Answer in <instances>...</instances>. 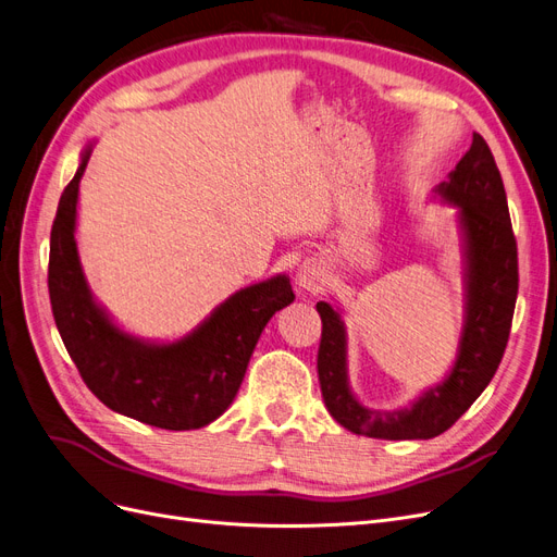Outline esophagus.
Here are the masks:
<instances>
[{
	"label": "esophagus",
	"mask_w": 557,
	"mask_h": 557,
	"mask_svg": "<svg viewBox=\"0 0 557 557\" xmlns=\"http://www.w3.org/2000/svg\"><path fill=\"white\" fill-rule=\"evenodd\" d=\"M322 270L318 264H313V262H304L301 267H299V272H297V283H299V287L301 290H308V293H315L318 287L322 285Z\"/></svg>",
	"instance_id": "34e87169"
}]
</instances>
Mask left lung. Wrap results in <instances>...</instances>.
<instances>
[{
    "instance_id": "left-lung-1",
    "label": "left lung",
    "mask_w": 557,
    "mask_h": 557,
    "mask_svg": "<svg viewBox=\"0 0 557 557\" xmlns=\"http://www.w3.org/2000/svg\"><path fill=\"white\" fill-rule=\"evenodd\" d=\"M438 194L459 206L469 244L466 324L457 363L446 382L418 397L409 409L370 411L361 407L347 386L341 315L326 301L315 306L322 318L318 376L324 405L333 420L354 434L388 441L443 434L494 380L505 354L519 293V256L503 177L492 148L480 135H473L471 148L450 173V181L438 185Z\"/></svg>"
}]
</instances>
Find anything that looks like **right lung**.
<instances>
[{
	"label": "right lung",
	"mask_w": 557,
	"mask_h": 557,
	"mask_svg": "<svg viewBox=\"0 0 557 557\" xmlns=\"http://www.w3.org/2000/svg\"><path fill=\"white\" fill-rule=\"evenodd\" d=\"M88 154L91 148L61 194L50 235L48 287L61 341L88 391L111 411L173 432L206 428L235 399L264 324L293 304L290 281L274 276L244 287L177 343L125 336L88 295L77 258V191Z\"/></svg>",
	"instance_id": "add662e5"
}]
</instances>
